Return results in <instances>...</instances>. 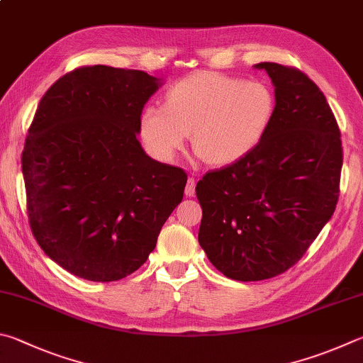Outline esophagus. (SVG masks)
Returning <instances> with one entry per match:
<instances>
[{"instance_id": "1", "label": "esophagus", "mask_w": 363, "mask_h": 363, "mask_svg": "<svg viewBox=\"0 0 363 363\" xmlns=\"http://www.w3.org/2000/svg\"><path fill=\"white\" fill-rule=\"evenodd\" d=\"M195 186H196L195 177H189L187 186H186V195L187 196H195Z\"/></svg>"}]
</instances>
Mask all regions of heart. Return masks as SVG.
Returning a JSON list of instances; mask_svg holds the SVG:
<instances>
[{"instance_id": "heart-1", "label": "heart", "mask_w": 363, "mask_h": 363, "mask_svg": "<svg viewBox=\"0 0 363 363\" xmlns=\"http://www.w3.org/2000/svg\"><path fill=\"white\" fill-rule=\"evenodd\" d=\"M273 116L274 96L263 82L195 72L167 91L163 108L144 109L141 135L155 157L173 160L192 133L195 152L223 167L255 149Z\"/></svg>"}]
</instances>
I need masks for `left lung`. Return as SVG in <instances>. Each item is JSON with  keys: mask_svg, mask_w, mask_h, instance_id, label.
<instances>
[{"mask_svg": "<svg viewBox=\"0 0 363 363\" xmlns=\"http://www.w3.org/2000/svg\"><path fill=\"white\" fill-rule=\"evenodd\" d=\"M274 85L273 121L255 149L196 184L200 246L230 279L262 281L298 262L340 196L341 133L305 72L259 63Z\"/></svg>", "mask_w": 363, "mask_h": 363, "instance_id": "8db88e82", "label": "left lung"}]
</instances>
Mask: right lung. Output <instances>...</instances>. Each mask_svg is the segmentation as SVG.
I'll list each match as a JSON object with an SVG mask.
<instances>
[{
    "label": "right lung",
    "instance_id": "add662e5",
    "mask_svg": "<svg viewBox=\"0 0 363 363\" xmlns=\"http://www.w3.org/2000/svg\"><path fill=\"white\" fill-rule=\"evenodd\" d=\"M159 79L95 65L67 72L38 104L22 152L26 211L38 245L77 278L136 272L187 174L144 152L136 135Z\"/></svg>",
    "mask_w": 363,
    "mask_h": 363
}]
</instances>
